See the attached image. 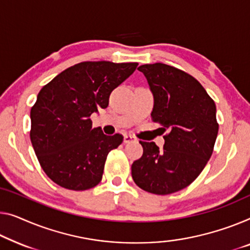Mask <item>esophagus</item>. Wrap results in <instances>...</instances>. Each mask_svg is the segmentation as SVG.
<instances>
[{
	"label": "esophagus",
	"instance_id": "esophagus-1",
	"mask_svg": "<svg viewBox=\"0 0 250 250\" xmlns=\"http://www.w3.org/2000/svg\"><path fill=\"white\" fill-rule=\"evenodd\" d=\"M136 139L135 138H133L132 136H130V135H125L124 136V143L125 144H129V143H131V141H135Z\"/></svg>",
	"mask_w": 250,
	"mask_h": 250
}]
</instances>
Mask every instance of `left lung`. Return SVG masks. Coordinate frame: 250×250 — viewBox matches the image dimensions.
I'll list each match as a JSON object with an SVG mask.
<instances>
[{
	"label": "left lung",
	"instance_id": "left-lung-1",
	"mask_svg": "<svg viewBox=\"0 0 250 250\" xmlns=\"http://www.w3.org/2000/svg\"><path fill=\"white\" fill-rule=\"evenodd\" d=\"M154 94L151 120L162 125L165 144L139 141L144 154L131 166L144 191L167 195L188 186L210 159L219 125L213 100L194 77L176 67L155 62L138 67Z\"/></svg>",
	"mask_w": 250,
	"mask_h": 250
}]
</instances>
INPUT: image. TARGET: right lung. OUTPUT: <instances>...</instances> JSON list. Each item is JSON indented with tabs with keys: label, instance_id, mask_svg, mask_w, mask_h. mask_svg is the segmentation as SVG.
<instances>
[{
	"label": "right lung",
	"instance_id": "add662e5",
	"mask_svg": "<svg viewBox=\"0 0 250 250\" xmlns=\"http://www.w3.org/2000/svg\"><path fill=\"white\" fill-rule=\"evenodd\" d=\"M137 66L78 62L40 89L30 112V139L40 166L56 184L85 191L101 182L107 154L122 144L124 136L92 128L91 114L109 105L111 92Z\"/></svg>",
	"mask_w": 250,
	"mask_h": 250
}]
</instances>
